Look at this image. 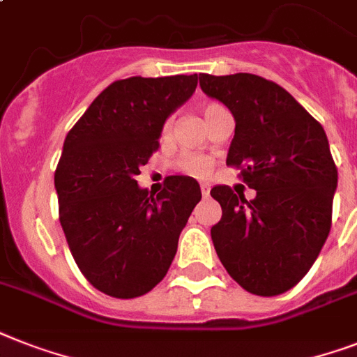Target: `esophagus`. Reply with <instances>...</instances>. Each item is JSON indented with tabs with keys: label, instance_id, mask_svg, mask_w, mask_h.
<instances>
[{
	"label": "esophagus",
	"instance_id": "obj_1",
	"mask_svg": "<svg viewBox=\"0 0 357 357\" xmlns=\"http://www.w3.org/2000/svg\"><path fill=\"white\" fill-rule=\"evenodd\" d=\"M199 188H202V196H204V198H207L208 194H211V187H208V183H202L199 185Z\"/></svg>",
	"mask_w": 357,
	"mask_h": 357
}]
</instances>
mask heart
Here are the masks:
<instances>
[{"instance_id": "heart-1", "label": "heart", "mask_w": 357, "mask_h": 357, "mask_svg": "<svg viewBox=\"0 0 357 357\" xmlns=\"http://www.w3.org/2000/svg\"><path fill=\"white\" fill-rule=\"evenodd\" d=\"M218 108L220 106H216V104H207L204 108V117L207 119L211 113L216 112ZM170 130H172V121H167L163 126L165 137L169 135ZM179 165H181V169H183L185 172H190L194 174V176H205V174H208V170H211V159L204 158V155H185V158L179 161Z\"/></svg>"}]
</instances>
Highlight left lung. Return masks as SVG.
<instances>
[{
  "label": "left lung",
  "instance_id": "1",
  "mask_svg": "<svg viewBox=\"0 0 357 357\" xmlns=\"http://www.w3.org/2000/svg\"><path fill=\"white\" fill-rule=\"evenodd\" d=\"M207 97L234 117L227 165L253 199L227 185L211 190L222 220L211 229L227 273L249 294L271 297L308 273L328 238L337 169L323 126L279 84L251 73L199 75Z\"/></svg>",
  "mask_w": 357,
  "mask_h": 357
}]
</instances>
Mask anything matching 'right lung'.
<instances>
[{
  "mask_svg": "<svg viewBox=\"0 0 357 357\" xmlns=\"http://www.w3.org/2000/svg\"><path fill=\"white\" fill-rule=\"evenodd\" d=\"M196 86L198 75L117 80L63 141L54 172L60 224L84 277L109 297L133 299L163 280L202 199L188 176H170L155 198L135 179Z\"/></svg>",
  "mask_w": 357,
  "mask_h": 357,
  "instance_id": "right-lung-1",
  "label": "right lung"
}]
</instances>
